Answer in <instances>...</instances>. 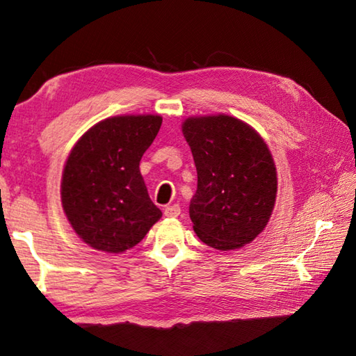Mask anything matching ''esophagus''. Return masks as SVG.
<instances>
[{"label": "esophagus", "instance_id": "1", "mask_svg": "<svg viewBox=\"0 0 356 356\" xmlns=\"http://www.w3.org/2000/svg\"><path fill=\"white\" fill-rule=\"evenodd\" d=\"M165 216H168V218H176V216L180 215V206L179 204H172V206H168L165 207Z\"/></svg>", "mask_w": 356, "mask_h": 356}]
</instances>
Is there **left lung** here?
Listing matches in <instances>:
<instances>
[{
    "label": "left lung",
    "mask_w": 356,
    "mask_h": 356,
    "mask_svg": "<svg viewBox=\"0 0 356 356\" xmlns=\"http://www.w3.org/2000/svg\"><path fill=\"white\" fill-rule=\"evenodd\" d=\"M197 171L190 202L193 229L212 248L237 250L267 226L275 206L276 168L256 130L236 118H190L182 125Z\"/></svg>",
    "instance_id": "8db88e82"
}]
</instances>
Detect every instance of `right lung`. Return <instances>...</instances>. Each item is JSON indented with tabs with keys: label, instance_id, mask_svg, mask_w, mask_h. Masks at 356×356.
<instances>
[{
	"label": "right lung",
	"instance_id": "add662e5",
	"mask_svg": "<svg viewBox=\"0 0 356 356\" xmlns=\"http://www.w3.org/2000/svg\"><path fill=\"white\" fill-rule=\"evenodd\" d=\"M161 118L116 116L94 125L75 144L64 166L61 200L83 242L105 252L140 243L161 210L150 201L140 172Z\"/></svg>",
	"mask_w": 356,
	"mask_h": 356
}]
</instances>
